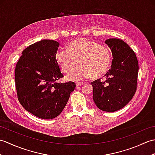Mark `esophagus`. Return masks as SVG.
I'll return each mask as SVG.
<instances>
[{
  "instance_id": "34e87169",
  "label": "esophagus",
  "mask_w": 155,
  "mask_h": 155,
  "mask_svg": "<svg viewBox=\"0 0 155 155\" xmlns=\"http://www.w3.org/2000/svg\"><path fill=\"white\" fill-rule=\"evenodd\" d=\"M84 84L83 83H80V82H77V83H76V85H77V87H81V86H83Z\"/></svg>"
}]
</instances>
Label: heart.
<instances>
[{
	"label": "heart",
	"instance_id": "1",
	"mask_svg": "<svg viewBox=\"0 0 155 155\" xmlns=\"http://www.w3.org/2000/svg\"><path fill=\"white\" fill-rule=\"evenodd\" d=\"M56 61L61 71L67 73L68 80L81 81L91 77L96 78L104 75L110 64L109 49L86 38H80L68 44V48H60L56 54Z\"/></svg>",
	"mask_w": 155,
	"mask_h": 155
}]
</instances>
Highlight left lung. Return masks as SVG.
I'll return each instance as SVG.
<instances>
[{
    "instance_id": "left-lung-1",
    "label": "left lung",
    "mask_w": 155,
    "mask_h": 155,
    "mask_svg": "<svg viewBox=\"0 0 155 155\" xmlns=\"http://www.w3.org/2000/svg\"><path fill=\"white\" fill-rule=\"evenodd\" d=\"M113 54L110 68L104 80L92 82L93 101L99 109L114 112L128 104L136 93L139 63L133 49L118 38L105 41Z\"/></svg>"
}]
</instances>
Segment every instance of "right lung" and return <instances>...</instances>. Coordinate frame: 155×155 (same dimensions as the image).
Here are the masks:
<instances>
[{
  "instance_id": "obj_1",
  "label": "right lung",
  "mask_w": 155,
  "mask_h": 155,
  "mask_svg": "<svg viewBox=\"0 0 155 155\" xmlns=\"http://www.w3.org/2000/svg\"><path fill=\"white\" fill-rule=\"evenodd\" d=\"M59 43L42 40L22 52L15 67V86L20 103L27 111L43 119L58 117L74 90L73 82L58 83L64 77L56 61Z\"/></svg>"
}]
</instances>
